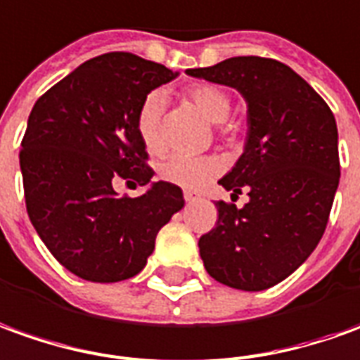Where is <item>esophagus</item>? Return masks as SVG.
<instances>
[{"label": "esophagus", "instance_id": "obj_1", "mask_svg": "<svg viewBox=\"0 0 360 360\" xmlns=\"http://www.w3.org/2000/svg\"><path fill=\"white\" fill-rule=\"evenodd\" d=\"M184 200L188 204H192V202L198 200V194H194V192H184Z\"/></svg>", "mask_w": 360, "mask_h": 360}]
</instances>
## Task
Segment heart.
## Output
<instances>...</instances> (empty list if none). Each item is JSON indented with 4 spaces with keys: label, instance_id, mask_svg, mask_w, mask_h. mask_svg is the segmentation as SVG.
I'll list each match as a JSON object with an SVG mask.
<instances>
[{
    "label": "heart",
    "instance_id": "b5f03b06",
    "mask_svg": "<svg viewBox=\"0 0 360 360\" xmlns=\"http://www.w3.org/2000/svg\"><path fill=\"white\" fill-rule=\"evenodd\" d=\"M186 98L204 113L205 117L215 123L225 121L231 113V96L227 91L213 86V84H192L186 88ZM162 111H165V94L150 91L141 101L137 111V133L148 153H158L165 139H162ZM221 170V162L215 156H194L186 153H176L168 156L160 165V176L166 182L182 186L188 190H195Z\"/></svg>",
    "mask_w": 360,
    "mask_h": 360
}]
</instances>
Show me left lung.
I'll return each instance as SVG.
<instances>
[{"label": "left lung", "instance_id": "1", "mask_svg": "<svg viewBox=\"0 0 360 360\" xmlns=\"http://www.w3.org/2000/svg\"><path fill=\"white\" fill-rule=\"evenodd\" d=\"M190 76L231 86L249 105V137L219 180L249 202H217V223L200 237L207 274L225 286L259 292L288 278L326 231L339 186L333 111L308 82L274 58L235 56Z\"/></svg>", "mask_w": 360, "mask_h": 360}]
</instances>
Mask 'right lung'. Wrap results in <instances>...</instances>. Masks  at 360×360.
<instances>
[{
  "label": "right lung",
  "mask_w": 360,
  "mask_h": 360,
  "mask_svg": "<svg viewBox=\"0 0 360 360\" xmlns=\"http://www.w3.org/2000/svg\"><path fill=\"white\" fill-rule=\"evenodd\" d=\"M178 74L131 52L86 60L37 100L21 141L25 204L52 257L90 282L139 274L155 251L156 233L184 207L170 182L139 198L113 184L145 186L153 178L137 133L148 91Z\"/></svg>",
  "instance_id": "obj_1"
}]
</instances>
